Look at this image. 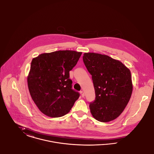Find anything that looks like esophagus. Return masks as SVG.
Masks as SVG:
<instances>
[{"label": "esophagus", "instance_id": "34e87169", "mask_svg": "<svg viewBox=\"0 0 154 154\" xmlns=\"http://www.w3.org/2000/svg\"><path fill=\"white\" fill-rule=\"evenodd\" d=\"M80 94H81L82 97H84L85 95H84V92H83V91H80Z\"/></svg>", "mask_w": 154, "mask_h": 154}]
</instances>
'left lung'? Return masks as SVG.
Here are the masks:
<instances>
[{
	"label": "left lung",
	"mask_w": 154,
	"mask_h": 154,
	"mask_svg": "<svg viewBox=\"0 0 154 154\" xmlns=\"http://www.w3.org/2000/svg\"><path fill=\"white\" fill-rule=\"evenodd\" d=\"M83 61L92 76L95 98L90 103L95 119L106 122L117 119L132 92L130 70L121 61L94 53H85Z\"/></svg>",
	"instance_id": "8db88e82"
}]
</instances>
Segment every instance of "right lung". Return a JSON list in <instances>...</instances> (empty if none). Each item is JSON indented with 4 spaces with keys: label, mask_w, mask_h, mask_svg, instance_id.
I'll list each match as a JSON object with an SVG mask.
<instances>
[{
    "label": "right lung",
    "mask_w": 154,
    "mask_h": 154,
    "mask_svg": "<svg viewBox=\"0 0 154 154\" xmlns=\"http://www.w3.org/2000/svg\"><path fill=\"white\" fill-rule=\"evenodd\" d=\"M82 53L59 50L33 59L27 77L30 95L40 111L50 117L67 114L79 98L72 90L69 72Z\"/></svg>",
    "instance_id": "add662e5"
}]
</instances>
